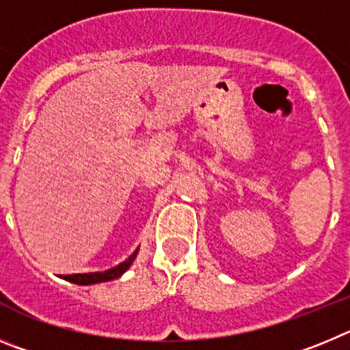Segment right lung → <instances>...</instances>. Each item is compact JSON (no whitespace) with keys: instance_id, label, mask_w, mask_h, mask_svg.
<instances>
[{"instance_id":"obj_1","label":"right lung","mask_w":350,"mask_h":350,"mask_svg":"<svg viewBox=\"0 0 350 350\" xmlns=\"http://www.w3.org/2000/svg\"><path fill=\"white\" fill-rule=\"evenodd\" d=\"M137 251L139 250L134 251V253H132L127 260L122 261L120 265L113 267V269H109V270H105V272L75 273V275H64V279L66 281L75 282V284H80V286H90V284H97V282H108V281H113V279H118V277L124 275V273L127 272L129 267L132 265V261L136 260Z\"/></svg>"}]
</instances>
